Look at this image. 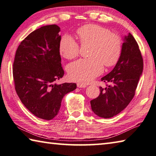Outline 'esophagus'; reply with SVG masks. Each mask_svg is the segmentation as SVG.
<instances>
[{"mask_svg": "<svg viewBox=\"0 0 156 156\" xmlns=\"http://www.w3.org/2000/svg\"><path fill=\"white\" fill-rule=\"evenodd\" d=\"M77 87L79 88H86V84H83L82 83H77Z\"/></svg>", "mask_w": 156, "mask_h": 156, "instance_id": "obj_1", "label": "esophagus"}]
</instances>
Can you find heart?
<instances>
[{
  "instance_id": "heart-1",
  "label": "heart",
  "mask_w": 156,
  "mask_h": 156,
  "mask_svg": "<svg viewBox=\"0 0 156 156\" xmlns=\"http://www.w3.org/2000/svg\"><path fill=\"white\" fill-rule=\"evenodd\" d=\"M82 45L90 44L88 58H81L70 63L68 68L71 80L87 83L103 71V65L111 67L120 57L122 48L121 37L107 28L95 24H87L76 30ZM59 51L68 59L77 57L80 52L78 43L70 35H65L59 43Z\"/></svg>"
}]
</instances>
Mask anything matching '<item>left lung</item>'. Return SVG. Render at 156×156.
I'll use <instances>...</instances> for the list:
<instances>
[{
  "label": "left lung",
  "instance_id": "obj_1",
  "mask_svg": "<svg viewBox=\"0 0 156 156\" xmlns=\"http://www.w3.org/2000/svg\"><path fill=\"white\" fill-rule=\"evenodd\" d=\"M143 71V58L136 39L131 33L125 36L120 57L115 68L101 81L98 98L90 101L92 111L103 118H111L126 108L133 98Z\"/></svg>",
  "mask_w": 156,
  "mask_h": 156
}]
</instances>
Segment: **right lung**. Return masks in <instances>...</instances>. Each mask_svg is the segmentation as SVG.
<instances>
[{
	"label": "right lung",
	"mask_w": 156,
	"mask_h": 156,
	"mask_svg": "<svg viewBox=\"0 0 156 156\" xmlns=\"http://www.w3.org/2000/svg\"><path fill=\"white\" fill-rule=\"evenodd\" d=\"M59 32L58 25H49L30 33L18 47L13 64L15 90L20 101L45 120L57 115L63 97L76 88L75 83H55L64 75Z\"/></svg>",
	"instance_id": "1"
}]
</instances>
